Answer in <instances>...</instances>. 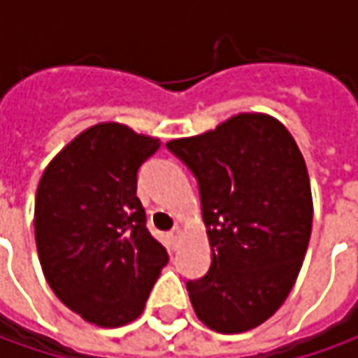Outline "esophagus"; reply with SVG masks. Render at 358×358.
I'll return each instance as SVG.
<instances>
[{
    "instance_id": "obj_1",
    "label": "esophagus",
    "mask_w": 358,
    "mask_h": 358,
    "mask_svg": "<svg viewBox=\"0 0 358 358\" xmlns=\"http://www.w3.org/2000/svg\"><path fill=\"white\" fill-rule=\"evenodd\" d=\"M179 237H181V231L179 229H173L169 233V241H171V249L175 251L177 249V243H179Z\"/></svg>"
}]
</instances>
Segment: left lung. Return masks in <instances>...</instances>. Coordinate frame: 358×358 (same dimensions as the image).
I'll use <instances>...</instances> for the list:
<instances>
[{"mask_svg":"<svg viewBox=\"0 0 358 358\" xmlns=\"http://www.w3.org/2000/svg\"><path fill=\"white\" fill-rule=\"evenodd\" d=\"M167 149L199 183L211 245L205 277L187 281L199 321L217 333L265 323L291 293L313 225L309 173L277 119L241 113Z\"/></svg>","mask_w":358,"mask_h":358,"instance_id":"1","label":"left lung"}]
</instances>
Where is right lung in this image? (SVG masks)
<instances>
[{
    "instance_id": "1",
    "label": "right lung",
    "mask_w": 358,
    "mask_h": 358,
    "mask_svg": "<svg viewBox=\"0 0 358 358\" xmlns=\"http://www.w3.org/2000/svg\"><path fill=\"white\" fill-rule=\"evenodd\" d=\"M159 139L99 123L63 147L35 195V243L49 287L97 327L135 321L169 257L145 227L137 173Z\"/></svg>"
}]
</instances>
